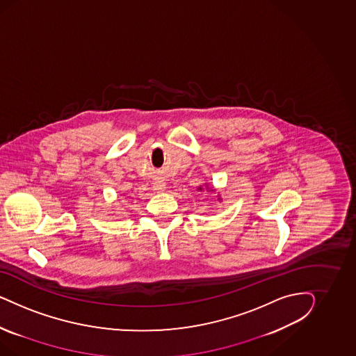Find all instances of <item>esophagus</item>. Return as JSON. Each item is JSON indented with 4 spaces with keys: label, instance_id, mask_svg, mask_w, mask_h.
<instances>
[{
    "label": "esophagus",
    "instance_id": "obj_1",
    "mask_svg": "<svg viewBox=\"0 0 356 356\" xmlns=\"http://www.w3.org/2000/svg\"><path fill=\"white\" fill-rule=\"evenodd\" d=\"M154 188H155V191H163V189H164V184L155 183V185H154Z\"/></svg>",
    "mask_w": 356,
    "mask_h": 356
}]
</instances>
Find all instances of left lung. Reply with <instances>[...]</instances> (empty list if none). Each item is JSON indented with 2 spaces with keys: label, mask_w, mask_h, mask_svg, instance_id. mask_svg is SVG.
<instances>
[{
  "label": "left lung",
  "mask_w": 356,
  "mask_h": 356,
  "mask_svg": "<svg viewBox=\"0 0 356 356\" xmlns=\"http://www.w3.org/2000/svg\"><path fill=\"white\" fill-rule=\"evenodd\" d=\"M200 189H201V188H200Z\"/></svg>",
  "instance_id": "left-lung-1"
}]
</instances>
